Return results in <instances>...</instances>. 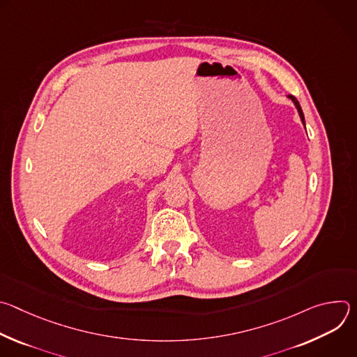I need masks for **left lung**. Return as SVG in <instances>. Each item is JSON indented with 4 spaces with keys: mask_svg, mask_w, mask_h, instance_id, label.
Here are the masks:
<instances>
[{
    "mask_svg": "<svg viewBox=\"0 0 357 357\" xmlns=\"http://www.w3.org/2000/svg\"><path fill=\"white\" fill-rule=\"evenodd\" d=\"M288 98L292 101L294 106L296 107L298 114H299V119H301V121H302V124H303V127H305V117H303V113H302V109H301V106H299V103H298V100H296L292 94H289V96H288Z\"/></svg>",
    "mask_w": 357,
    "mask_h": 357,
    "instance_id": "1",
    "label": "left lung"
}]
</instances>
